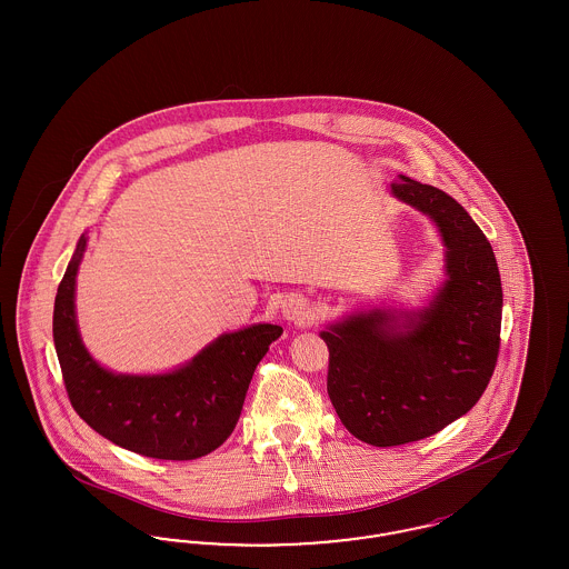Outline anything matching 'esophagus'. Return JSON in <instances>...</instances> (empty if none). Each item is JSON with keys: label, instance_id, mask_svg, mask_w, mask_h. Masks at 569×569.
<instances>
[{"label": "esophagus", "instance_id": "obj_1", "mask_svg": "<svg viewBox=\"0 0 569 569\" xmlns=\"http://www.w3.org/2000/svg\"><path fill=\"white\" fill-rule=\"evenodd\" d=\"M279 307H281L283 320H288V322L302 325L309 318V302L300 297V295H288V297L281 300Z\"/></svg>", "mask_w": 569, "mask_h": 569}]
</instances>
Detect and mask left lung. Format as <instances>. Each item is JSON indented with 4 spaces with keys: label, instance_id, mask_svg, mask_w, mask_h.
<instances>
[{
    "label": "left lung",
    "instance_id": "left-lung-1",
    "mask_svg": "<svg viewBox=\"0 0 569 569\" xmlns=\"http://www.w3.org/2000/svg\"><path fill=\"white\" fill-rule=\"evenodd\" d=\"M390 191L433 221L446 279L425 307L362 309L320 332L332 407L378 448L439 433L478 403L497 365L503 307L492 247L459 202L403 174Z\"/></svg>",
    "mask_w": 569,
    "mask_h": 569
}]
</instances>
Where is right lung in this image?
I'll use <instances>...</instances> for the list:
<instances>
[{
    "label": "right lung",
    "mask_w": 569,
    "mask_h": 569,
    "mask_svg": "<svg viewBox=\"0 0 569 569\" xmlns=\"http://www.w3.org/2000/svg\"><path fill=\"white\" fill-rule=\"evenodd\" d=\"M84 249L81 234L54 297V350L70 403L96 433L136 455L193 460L213 452L234 431L251 376L283 328L223 332L166 373H114L89 353L79 332L74 295Z\"/></svg>",
    "instance_id": "right-lung-1"
}]
</instances>
